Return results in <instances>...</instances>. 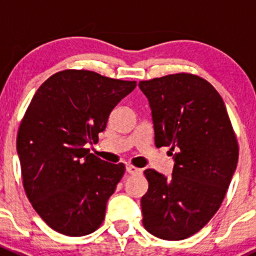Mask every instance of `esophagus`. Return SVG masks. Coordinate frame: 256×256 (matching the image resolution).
<instances>
[{
    "mask_svg": "<svg viewBox=\"0 0 256 256\" xmlns=\"http://www.w3.org/2000/svg\"><path fill=\"white\" fill-rule=\"evenodd\" d=\"M126 172H128V174H141V170L136 168V167H132V166H126Z\"/></svg>",
    "mask_w": 256,
    "mask_h": 256,
    "instance_id": "esophagus-1",
    "label": "esophagus"
}]
</instances>
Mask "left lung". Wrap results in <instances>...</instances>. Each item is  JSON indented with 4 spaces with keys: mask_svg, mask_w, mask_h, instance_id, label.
Wrapping results in <instances>:
<instances>
[{
    "mask_svg": "<svg viewBox=\"0 0 256 256\" xmlns=\"http://www.w3.org/2000/svg\"><path fill=\"white\" fill-rule=\"evenodd\" d=\"M138 86L151 108L154 144L174 151L171 177L144 172V226L160 239L183 240L220 207L238 164V141L223 99L206 79L178 73Z\"/></svg>",
    "mask_w": 256,
    "mask_h": 256,
    "instance_id": "left-lung-1",
    "label": "left lung"
}]
</instances>
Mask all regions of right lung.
I'll return each mask as SVG.
<instances>
[{
    "label": "right lung",
    "mask_w": 256,
    "mask_h": 256,
    "mask_svg": "<svg viewBox=\"0 0 256 256\" xmlns=\"http://www.w3.org/2000/svg\"><path fill=\"white\" fill-rule=\"evenodd\" d=\"M136 88L90 70L53 74L40 86L20 125L17 152L23 187L53 230L82 236L96 230L106 202L125 174L89 154L110 112Z\"/></svg>",
    "instance_id": "obj_1"
}]
</instances>
